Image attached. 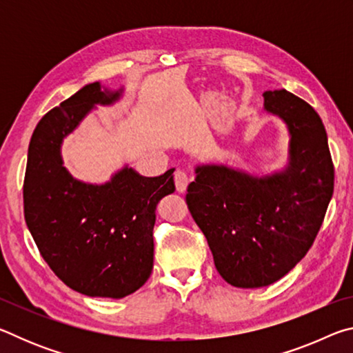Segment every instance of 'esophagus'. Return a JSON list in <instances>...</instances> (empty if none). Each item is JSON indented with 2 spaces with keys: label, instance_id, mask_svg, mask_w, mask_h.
<instances>
[{
  "label": "esophagus",
  "instance_id": "obj_1",
  "mask_svg": "<svg viewBox=\"0 0 353 353\" xmlns=\"http://www.w3.org/2000/svg\"><path fill=\"white\" fill-rule=\"evenodd\" d=\"M174 182H176V188L179 193H183L185 190L188 187V182H190V174L185 170L177 168L174 171Z\"/></svg>",
  "mask_w": 353,
  "mask_h": 353
}]
</instances>
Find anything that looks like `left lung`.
<instances>
[{"label":"left lung","instance_id":"left-lung-1","mask_svg":"<svg viewBox=\"0 0 353 353\" xmlns=\"http://www.w3.org/2000/svg\"><path fill=\"white\" fill-rule=\"evenodd\" d=\"M263 98L265 110L288 126V166L266 177L198 166L185 196L218 272L236 288H260L286 276L313 246L333 194V162L318 113L283 88Z\"/></svg>","mask_w":353,"mask_h":353}]
</instances>
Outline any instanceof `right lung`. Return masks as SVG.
<instances>
[{
  "label": "right lung",
  "mask_w": 353,
  "mask_h": 353,
  "mask_svg": "<svg viewBox=\"0 0 353 353\" xmlns=\"http://www.w3.org/2000/svg\"><path fill=\"white\" fill-rule=\"evenodd\" d=\"M123 90L88 83L35 128L23 183L25 219L52 272L81 294L121 299L151 276L155 207L176 190L171 168L143 177L123 168L104 185L76 181L62 165L61 145L94 104H112Z\"/></svg>",
  "instance_id": "obj_1"
}]
</instances>
